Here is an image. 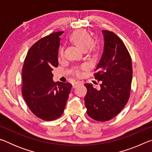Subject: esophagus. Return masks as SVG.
<instances>
[{
  "label": "esophagus",
  "mask_w": 152,
  "mask_h": 152,
  "mask_svg": "<svg viewBox=\"0 0 152 152\" xmlns=\"http://www.w3.org/2000/svg\"><path fill=\"white\" fill-rule=\"evenodd\" d=\"M80 84H82V82H80V81H78V82H74V83L72 84V87L73 88H76V87L79 85Z\"/></svg>",
  "instance_id": "1"
}]
</instances>
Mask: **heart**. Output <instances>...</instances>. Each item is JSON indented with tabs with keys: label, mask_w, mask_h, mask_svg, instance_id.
I'll return each mask as SVG.
<instances>
[{
	"label": "heart",
	"mask_w": 152,
	"mask_h": 152,
	"mask_svg": "<svg viewBox=\"0 0 152 152\" xmlns=\"http://www.w3.org/2000/svg\"><path fill=\"white\" fill-rule=\"evenodd\" d=\"M71 40L74 44L76 45L82 50L86 51L91 47L93 43V39L91 35H90L86 31H76L74 32L71 37ZM59 56L60 58H63L64 56V50L63 48H60L59 50ZM88 68V66L84 65L81 67V70H84ZM81 70L77 69L74 70V74L77 76H81L82 75V72Z\"/></svg>",
	"instance_id": "heart-1"
}]
</instances>
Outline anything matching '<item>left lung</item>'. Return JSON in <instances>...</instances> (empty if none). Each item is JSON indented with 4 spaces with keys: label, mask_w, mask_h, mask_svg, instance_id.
Returning <instances> with one entry per match:
<instances>
[{
    "label": "left lung",
    "mask_w": 152,
    "mask_h": 152,
    "mask_svg": "<svg viewBox=\"0 0 152 152\" xmlns=\"http://www.w3.org/2000/svg\"><path fill=\"white\" fill-rule=\"evenodd\" d=\"M104 45L93 74L101 80V89L91 84H84L87 93L84 97L86 113L97 121H107L121 111L130 97L133 76L132 58L123 41L112 31H102Z\"/></svg>",
    "instance_id": "left-lung-1"
}]
</instances>
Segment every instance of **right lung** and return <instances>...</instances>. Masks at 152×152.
Segmentation results:
<instances>
[{"mask_svg": "<svg viewBox=\"0 0 152 152\" xmlns=\"http://www.w3.org/2000/svg\"><path fill=\"white\" fill-rule=\"evenodd\" d=\"M50 33L28 51L22 70V94L28 107L43 121L57 119L63 114L72 88L69 82L53 81V69L58 66L60 36Z\"/></svg>", "mask_w": 152, "mask_h": 152, "instance_id": "add662e5", "label": "right lung"}]
</instances>
